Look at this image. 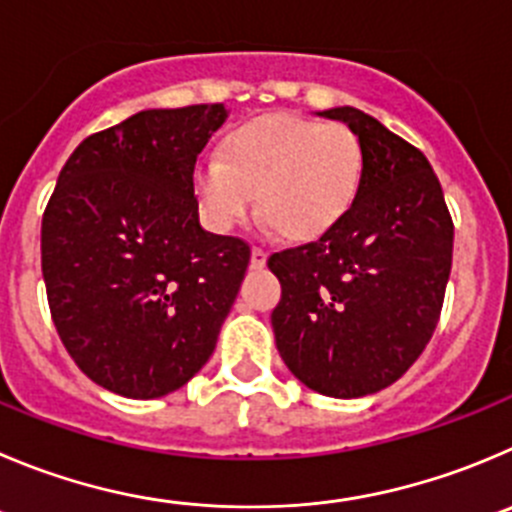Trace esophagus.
Returning a JSON list of instances; mask_svg holds the SVG:
<instances>
[{
  "instance_id": "34e87169",
  "label": "esophagus",
  "mask_w": 512,
  "mask_h": 512,
  "mask_svg": "<svg viewBox=\"0 0 512 512\" xmlns=\"http://www.w3.org/2000/svg\"><path fill=\"white\" fill-rule=\"evenodd\" d=\"M267 262V252L262 250V247H252V255H250V265L255 267V270H262Z\"/></svg>"
}]
</instances>
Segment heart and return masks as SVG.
Here are the masks:
<instances>
[{
  "label": "heart",
  "instance_id": "1",
  "mask_svg": "<svg viewBox=\"0 0 512 512\" xmlns=\"http://www.w3.org/2000/svg\"><path fill=\"white\" fill-rule=\"evenodd\" d=\"M364 148L343 123L272 113L234 128L217 159L194 166V194L214 229H232L257 207L293 242L331 232L361 189Z\"/></svg>",
  "mask_w": 512,
  "mask_h": 512
}]
</instances>
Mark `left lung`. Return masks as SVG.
<instances>
[{"instance_id":"left-lung-1","label":"left lung","mask_w":512,"mask_h":512,"mask_svg":"<svg viewBox=\"0 0 512 512\" xmlns=\"http://www.w3.org/2000/svg\"><path fill=\"white\" fill-rule=\"evenodd\" d=\"M318 116L356 133L364 176L331 232L267 260L283 288L272 331L295 379L356 399L394 384L432 338L455 227L419 148L351 105Z\"/></svg>"}]
</instances>
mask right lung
<instances>
[{
	"instance_id": "right-lung-1",
	"label": "right lung",
	"mask_w": 512,
	"mask_h": 512,
	"mask_svg": "<svg viewBox=\"0 0 512 512\" xmlns=\"http://www.w3.org/2000/svg\"><path fill=\"white\" fill-rule=\"evenodd\" d=\"M224 103L154 108L85 138L42 217V278L60 341L128 399L181 389L217 346L250 245L199 224L194 166Z\"/></svg>"
}]
</instances>
